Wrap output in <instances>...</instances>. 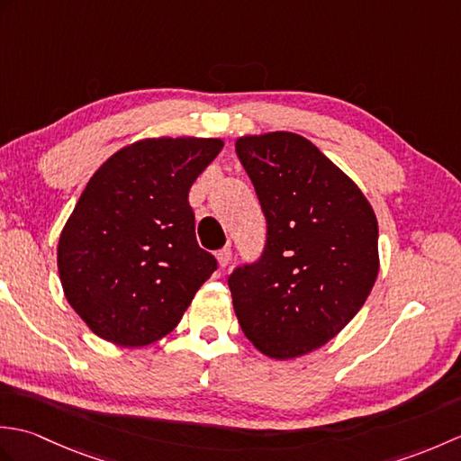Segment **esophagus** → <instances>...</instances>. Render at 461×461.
Here are the masks:
<instances>
[{"label": "esophagus", "instance_id": "34e87169", "mask_svg": "<svg viewBox=\"0 0 461 461\" xmlns=\"http://www.w3.org/2000/svg\"><path fill=\"white\" fill-rule=\"evenodd\" d=\"M218 263H220V267L223 269V267H228L230 263H231V249L230 248H223V249H220L218 251Z\"/></svg>", "mask_w": 461, "mask_h": 461}]
</instances>
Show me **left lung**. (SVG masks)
<instances>
[{
    "mask_svg": "<svg viewBox=\"0 0 461 461\" xmlns=\"http://www.w3.org/2000/svg\"><path fill=\"white\" fill-rule=\"evenodd\" d=\"M267 220L253 266L231 273L233 311L253 347L289 360L345 329L378 277V221L366 195L305 136L236 140Z\"/></svg>",
    "mask_w": 461,
    "mask_h": 461,
    "instance_id": "left-lung-1",
    "label": "left lung"
}]
</instances>
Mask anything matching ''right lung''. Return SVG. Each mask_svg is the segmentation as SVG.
Here are the masks:
<instances>
[{
  "instance_id": "1",
  "label": "right lung",
  "mask_w": 461,
  "mask_h": 461,
  "mask_svg": "<svg viewBox=\"0 0 461 461\" xmlns=\"http://www.w3.org/2000/svg\"><path fill=\"white\" fill-rule=\"evenodd\" d=\"M221 149V139H142L93 174L59 238L57 267L96 337L131 348L160 340L218 267L195 241L188 192Z\"/></svg>"
}]
</instances>
